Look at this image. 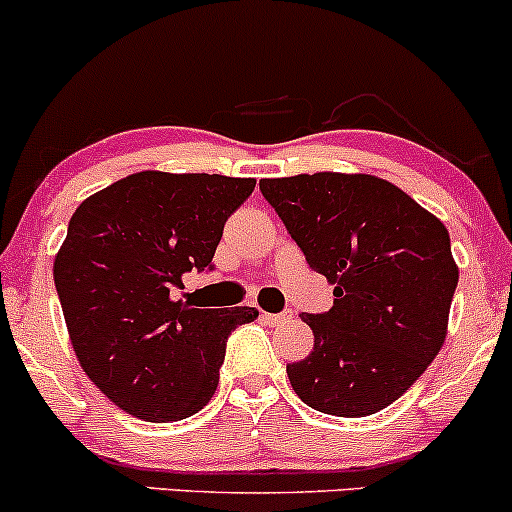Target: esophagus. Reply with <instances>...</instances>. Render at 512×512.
<instances>
[{"mask_svg":"<svg viewBox=\"0 0 512 512\" xmlns=\"http://www.w3.org/2000/svg\"><path fill=\"white\" fill-rule=\"evenodd\" d=\"M262 318H265L269 325H279V323H284V320H289L291 313L289 311H284V313H262Z\"/></svg>","mask_w":512,"mask_h":512,"instance_id":"34e87169","label":"esophagus"}]
</instances>
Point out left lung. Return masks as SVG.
<instances>
[{"mask_svg": "<svg viewBox=\"0 0 512 512\" xmlns=\"http://www.w3.org/2000/svg\"><path fill=\"white\" fill-rule=\"evenodd\" d=\"M308 267L335 284L333 308L301 313L313 352L286 364L313 411L364 418L401 398L437 357L459 269L447 228L372 174L262 179Z\"/></svg>", "mask_w": 512, "mask_h": 512, "instance_id": "obj_1", "label": "left lung"}]
</instances>
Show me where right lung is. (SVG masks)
I'll list each match as a JSON object with an SVG mask.
<instances>
[{"label":"right lung","mask_w":512,"mask_h":512,"mask_svg":"<svg viewBox=\"0 0 512 512\" xmlns=\"http://www.w3.org/2000/svg\"><path fill=\"white\" fill-rule=\"evenodd\" d=\"M255 179L138 172L72 213L53 277L72 347L121 411L148 423L199 413L218 386L228 335L257 308L174 301L187 272H211L223 226Z\"/></svg>","instance_id":"add662e5"}]
</instances>
